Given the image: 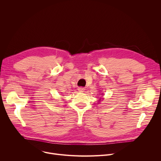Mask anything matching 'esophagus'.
Wrapping results in <instances>:
<instances>
[{
  "label": "esophagus",
  "mask_w": 161,
  "mask_h": 161,
  "mask_svg": "<svg viewBox=\"0 0 161 161\" xmlns=\"http://www.w3.org/2000/svg\"><path fill=\"white\" fill-rule=\"evenodd\" d=\"M78 91H79L80 92H83L84 91H85V88L82 87H78Z\"/></svg>",
  "instance_id": "obj_1"
}]
</instances>
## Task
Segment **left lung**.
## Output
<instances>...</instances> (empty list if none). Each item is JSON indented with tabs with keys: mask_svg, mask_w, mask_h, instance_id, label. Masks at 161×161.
Returning a JSON list of instances; mask_svg holds the SVG:
<instances>
[{
	"mask_svg": "<svg viewBox=\"0 0 161 161\" xmlns=\"http://www.w3.org/2000/svg\"><path fill=\"white\" fill-rule=\"evenodd\" d=\"M100 100H100V99H99V100H98V102H100Z\"/></svg>",
	"mask_w": 161,
	"mask_h": 161,
	"instance_id": "8db88e82",
	"label": "left lung"
}]
</instances>
